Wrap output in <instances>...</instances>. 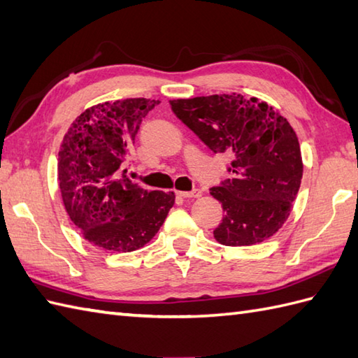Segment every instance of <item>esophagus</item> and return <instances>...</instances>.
Masks as SVG:
<instances>
[{
    "label": "esophagus",
    "instance_id": "obj_1",
    "mask_svg": "<svg viewBox=\"0 0 358 358\" xmlns=\"http://www.w3.org/2000/svg\"><path fill=\"white\" fill-rule=\"evenodd\" d=\"M176 194L179 197H185V199H189V197H200L202 196V191H200L199 188H194L193 191H176Z\"/></svg>",
    "mask_w": 358,
    "mask_h": 358
}]
</instances>
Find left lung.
<instances>
[{
	"label": "left lung",
	"instance_id": "1",
	"mask_svg": "<svg viewBox=\"0 0 358 358\" xmlns=\"http://www.w3.org/2000/svg\"><path fill=\"white\" fill-rule=\"evenodd\" d=\"M170 104L209 150L231 158V178L211 188L224 211L215 240L250 246L272 237L290 215L302 179L301 147L289 121L267 103L240 94Z\"/></svg>",
	"mask_w": 358,
	"mask_h": 358
}]
</instances>
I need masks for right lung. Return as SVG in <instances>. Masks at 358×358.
Wrapping results in <instances>:
<instances>
[{
  "label": "right lung",
  "instance_id": "1",
  "mask_svg": "<svg viewBox=\"0 0 358 358\" xmlns=\"http://www.w3.org/2000/svg\"><path fill=\"white\" fill-rule=\"evenodd\" d=\"M158 100L126 99L86 109L59 152V187L69 219L83 237L113 252H132L159 231L174 194L147 191L123 168L143 118Z\"/></svg>",
  "mask_w": 358,
  "mask_h": 358
}]
</instances>
